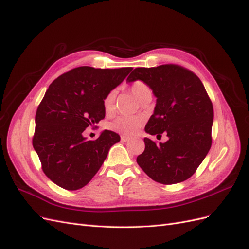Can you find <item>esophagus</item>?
Here are the masks:
<instances>
[{"label": "esophagus", "mask_w": 249, "mask_h": 249, "mask_svg": "<svg viewBox=\"0 0 249 249\" xmlns=\"http://www.w3.org/2000/svg\"><path fill=\"white\" fill-rule=\"evenodd\" d=\"M120 140H122L123 142H126V141H130L131 138L130 137H126V136H124V135H123V136L120 137Z\"/></svg>", "instance_id": "34e87169"}]
</instances>
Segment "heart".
<instances>
[{"label":"heart","instance_id":"heart-1","mask_svg":"<svg viewBox=\"0 0 249 249\" xmlns=\"http://www.w3.org/2000/svg\"><path fill=\"white\" fill-rule=\"evenodd\" d=\"M130 91L136 99L141 102L145 96L152 95L149 87L142 81H135L130 86ZM115 102V91L108 92L107 95L103 100V107L106 113H112L114 110ZM144 124V117L143 116H119L113 120L110 124V127L117 133L126 136H133L136 134L140 127Z\"/></svg>","mask_w":249,"mask_h":249}]
</instances>
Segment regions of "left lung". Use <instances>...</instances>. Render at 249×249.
Wrapping results in <instances>:
<instances>
[{"label": "left lung", "mask_w": 249, "mask_h": 249, "mask_svg": "<svg viewBox=\"0 0 249 249\" xmlns=\"http://www.w3.org/2000/svg\"><path fill=\"white\" fill-rule=\"evenodd\" d=\"M136 80L147 84L157 97L145 132L157 137L167 133L169 138L159 144L144 138V152L137 157V163L158 183L184 182L196 171L212 145V102L196 74L177 64L137 67L126 81Z\"/></svg>", "instance_id": "obj_1"}]
</instances>
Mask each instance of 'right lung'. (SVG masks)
Returning a JSON list of instances; mask_svg holds the SVG:
<instances>
[{
    "label": "right lung",
    "instance_id": "obj_1",
    "mask_svg": "<svg viewBox=\"0 0 249 249\" xmlns=\"http://www.w3.org/2000/svg\"><path fill=\"white\" fill-rule=\"evenodd\" d=\"M132 70L80 66L49 86L36 111L32 143L52 182L66 190H78L99 171L119 135L105 130L97 139L86 140L83 132L105 118L104 97Z\"/></svg>",
    "mask_w": 249,
    "mask_h": 249
}]
</instances>
